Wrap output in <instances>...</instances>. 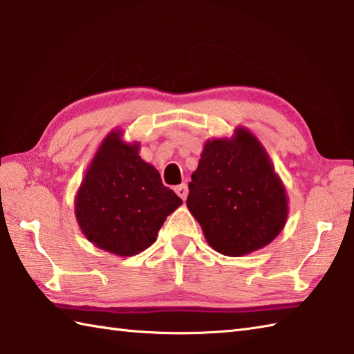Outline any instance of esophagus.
Here are the masks:
<instances>
[{"label": "esophagus", "instance_id": "esophagus-1", "mask_svg": "<svg viewBox=\"0 0 354 354\" xmlns=\"http://www.w3.org/2000/svg\"><path fill=\"white\" fill-rule=\"evenodd\" d=\"M175 192H176L178 196L181 198L183 201H185L187 199V194H189V189H187V184H181V185L175 187Z\"/></svg>", "mask_w": 354, "mask_h": 354}]
</instances>
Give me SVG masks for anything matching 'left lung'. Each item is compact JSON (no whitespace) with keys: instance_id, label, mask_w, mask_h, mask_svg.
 Listing matches in <instances>:
<instances>
[{"instance_id":"left-lung-1","label":"left lung","mask_w":354,"mask_h":354,"mask_svg":"<svg viewBox=\"0 0 354 354\" xmlns=\"http://www.w3.org/2000/svg\"><path fill=\"white\" fill-rule=\"evenodd\" d=\"M187 207L208 245L240 257L269 245L288 219V193L254 135L208 140L189 184Z\"/></svg>"}]
</instances>
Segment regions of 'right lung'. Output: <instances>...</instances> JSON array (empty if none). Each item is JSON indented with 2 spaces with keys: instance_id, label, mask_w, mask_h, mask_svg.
<instances>
[{
  "instance_id": "1",
  "label": "right lung",
  "mask_w": 354,
  "mask_h": 354,
  "mask_svg": "<svg viewBox=\"0 0 354 354\" xmlns=\"http://www.w3.org/2000/svg\"><path fill=\"white\" fill-rule=\"evenodd\" d=\"M138 142L111 132L89 164L76 196V219L89 242L120 257L156 240L165 217L183 204L158 170L138 155Z\"/></svg>"
}]
</instances>
